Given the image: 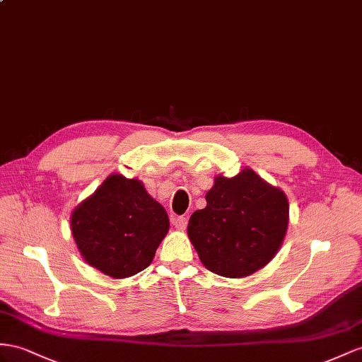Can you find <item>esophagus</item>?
Here are the masks:
<instances>
[{
  "label": "esophagus",
  "mask_w": 362,
  "mask_h": 362,
  "mask_svg": "<svg viewBox=\"0 0 362 362\" xmlns=\"http://www.w3.org/2000/svg\"><path fill=\"white\" fill-rule=\"evenodd\" d=\"M173 225H174L175 228H177V229L183 230L185 228H187V225H188V218H187V217H183V216L173 217Z\"/></svg>",
  "instance_id": "esophagus-1"
}]
</instances>
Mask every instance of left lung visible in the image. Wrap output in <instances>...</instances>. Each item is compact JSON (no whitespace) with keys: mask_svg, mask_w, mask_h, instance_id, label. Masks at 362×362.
Instances as JSON below:
<instances>
[{"mask_svg":"<svg viewBox=\"0 0 362 362\" xmlns=\"http://www.w3.org/2000/svg\"><path fill=\"white\" fill-rule=\"evenodd\" d=\"M287 223L286 194L245 168L230 179L217 175L206 192V208L189 218L188 237L208 271L242 278L272 260Z\"/></svg>","mask_w":362,"mask_h":362,"instance_id":"1","label":"left lung"}]
</instances>
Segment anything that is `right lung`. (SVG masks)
<instances>
[{
	"label": "right lung",
	"instance_id": "1",
	"mask_svg": "<svg viewBox=\"0 0 362 362\" xmlns=\"http://www.w3.org/2000/svg\"><path fill=\"white\" fill-rule=\"evenodd\" d=\"M71 234L84 260L113 278L151 264L170 229L168 214L137 179L111 174L71 214Z\"/></svg>",
	"mask_w": 362,
	"mask_h": 362
}]
</instances>
